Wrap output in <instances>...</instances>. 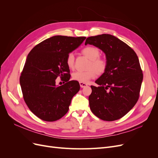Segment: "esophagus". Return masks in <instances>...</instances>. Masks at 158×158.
<instances>
[{
	"instance_id": "34e87169",
	"label": "esophagus",
	"mask_w": 158,
	"mask_h": 158,
	"mask_svg": "<svg viewBox=\"0 0 158 158\" xmlns=\"http://www.w3.org/2000/svg\"><path fill=\"white\" fill-rule=\"evenodd\" d=\"M80 87L81 88H84V87H85V86H87V84H85V83H84V82H80Z\"/></svg>"
}]
</instances>
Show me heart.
<instances>
[{
    "instance_id": "heart-1",
    "label": "heart",
    "mask_w": 158,
    "mask_h": 158,
    "mask_svg": "<svg viewBox=\"0 0 158 158\" xmlns=\"http://www.w3.org/2000/svg\"><path fill=\"white\" fill-rule=\"evenodd\" d=\"M82 53L89 59L88 65V70L85 71H76L73 74V79L80 82L86 83L91 79L98 75H102L106 71L107 61L106 59L99 56L100 51L96 47L87 46L82 50ZM66 64L69 69L73 70L75 67V57L73 52L68 54L66 59Z\"/></svg>"
}]
</instances>
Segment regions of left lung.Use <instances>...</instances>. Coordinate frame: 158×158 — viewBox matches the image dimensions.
Instances as JSON below:
<instances>
[{
	"label": "left lung",
	"mask_w": 158,
	"mask_h": 158,
	"mask_svg": "<svg viewBox=\"0 0 158 158\" xmlns=\"http://www.w3.org/2000/svg\"><path fill=\"white\" fill-rule=\"evenodd\" d=\"M87 44L102 49L107 61L106 71L95 81L99 86L91 85V111L102 120H118L139 99L143 73L138 56L125 42L109 34L89 37Z\"/></svg>",
	"instance_id": "1"
}]
</instances>
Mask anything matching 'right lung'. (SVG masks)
I'll use <instances>...</instances> for the list:
<instances>
[{
	"label": "right lung",
	"mask_w": 158,
	"mask_h": 158,
	"mask_svg": "<svg viewBox=\"0 0 158 158\" xmlns=\"http://www.w3.org/2000/svg\"><path fill=\"white\" fill-rule=\"evenodd\" d=\"M85 38L53 36L36 45L28 54L20 83L25 103L41 120L55 121L68 112L72 98L80 87L78 81H69L66 59ZM58 77L65 82L60 87L56 85Z\"/></svg>",
	"instance_id": "add662e5"
}]
</instances>
